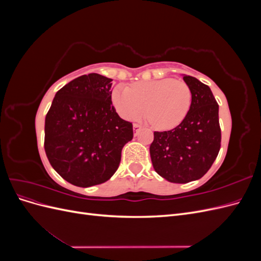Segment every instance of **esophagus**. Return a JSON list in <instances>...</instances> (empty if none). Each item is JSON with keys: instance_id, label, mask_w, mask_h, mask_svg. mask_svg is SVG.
I'll list each match as a JSON object with an SVG mask.
<instances>
[{"instance_id": "34e87169", "label": "esophagus", "mask_w": 261, "mask_h": 261, "mask_svg": "<svg viewBox=\"0 0 261 261\" xmlns=\"http://www.w3.org/2000/svg\"><path fill=\"white\" fill-rule=\"evenodd\" d=\"M139 128H140V125L139 124H134L133 125V129H134V132H135V134L139 130Z\"/></svg>"}]
</instances>
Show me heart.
<instances>
[{
	"label": "heart",
	"instance_id": "b5f03b06",
	"mask_svg": "<svg viewBox=\"0 0 261 261\" xmlns=\"http://www.w3.org/2000/svg\"><path fill=\"white\" fill-rule=\"evenodd\" d=\"M192 90L183 82L163 78L133 84L129 88L118 85L112 92L117 113L134 121L146 112L155 128L172 129L183 122L192 105Z\"/></svg>",
	"mask_w": 261,
	"mask_h": 261
}]
</instances>
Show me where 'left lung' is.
Masks as SVG:
<instances>
[{
    "label": "left lung",
    "mask_w": 261,
    "mask_h": 261,
    "mask_svg": "<svg viewBox=\"0 0 261 261\" xmlns=\"http://www.w3.org/2000/svg\"><path fill=\"white\" fill-rule=\"evenodd\" d=\"M192 90L191 109L178 126L154 132L150 156L154 171L172 183L184 184L202 177L221 146L219 106L207 85L183 75Z\"/></svg>",
    "instance_id": "8db88e82"
}]
</instances>
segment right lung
Segmentation results:
<instances>
[{
    "label": "right lung",
    "instance_id": "right-lung-1",
    "mask_svg": "<svg viewBox=\"0 0 261 261\" xmlns=\"http://www.w3.org/2000/svg\"><path fill=\"white\" fill-rule=\"evenodd\" d=\"M111 78L83 75L61 88L45 116L44 150L52 168L80 187L112 177L133 125L112 106Z\"/></svg>",
    "mask_w": 261,
    "mask_h": 261
}]
</instances>
